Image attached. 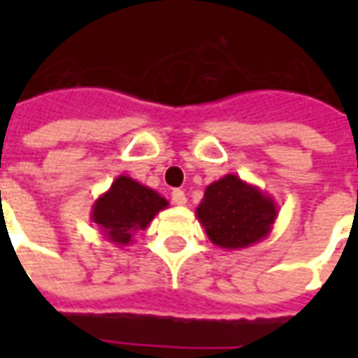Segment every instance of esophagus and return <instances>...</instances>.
<instances>
[{
    "label": "esophagus",
    "instance_id": "esophagus-1",
    "mask_svg": "<svg viewBox=\"0 0 358 358\" xmlns=\"http://www.w3.org/2000/svg\"><path fill=\"white\" fill-rule=\"evenodd\" d=\"M172 203L174 205H186L187 203V197L186 194L182 192V189H172Z\"/></svg>",
    "mask_w": 358,
    "mask_h": 358
}]
</instances>
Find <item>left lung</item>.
<instances>
[{"label":"left lung","mask_w":358,"mask_h":358,"mask_svg":"<svg viewBox=\"0 0 358 358\" xmlns=\"http://www.w3.org/2000/svg\"><path fill=\"white\" fill-rule=\"evenodd\" d=\"M195 215L218 248L243 249L263 241L278 218L276 201L236 174L207 186Z\"/></svg>","instance_id":"8db88e82"}]
</instances>
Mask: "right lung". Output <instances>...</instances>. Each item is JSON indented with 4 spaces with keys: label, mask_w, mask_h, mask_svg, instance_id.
Segmentation results:
<instances>
[{
    "label": "right lung",
    "mask_w": 358,
    "mask_h": 358,
    "mask_svg": "<svg viewBox=\"0 0 358 358\" xmlns=\"http://www.w3.org/2000/svg\"><path fill=\"white\" fill-rule=\"evenodd\" d=\"M166 207L169 201L155 189L120 174L109 189L95 199L92 220L99 226L105 240L124 248L132 243L134 234L145 230L159 210Z\"/></svg>",
    "instance_id": "add662e5"
}]
</instances>
